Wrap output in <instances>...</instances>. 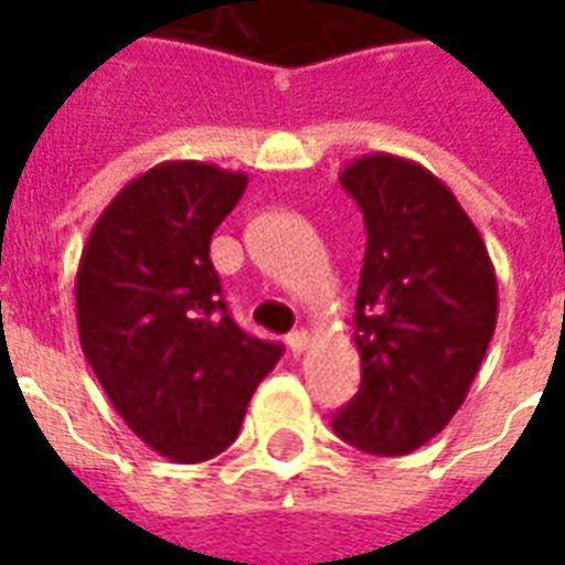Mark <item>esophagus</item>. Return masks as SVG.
<instances>
[{"mask_svg": "<svg viewBox=\"0 0 565 565\" xmlns=\"http://www.w3.org/2000/svg\"><path fill=\"white\" fill-rule=\"evenodd\" d=\"M287 348H290V354H294V356L302 354V351L308 348V332L306 330L290 332V335H287Z\"/></svg>", "mask_w": 565, "mask_h": 565, "instance_id": "34e87169", "label": "esophagus"}]
</instances>
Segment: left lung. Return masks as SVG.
I'll return each instance as SVG.
<instances>
[{
  "instance_id": "left-lung-1",
  "label": "left lung",
  "mask_w": 565,
  "mask_h": 565,
  "mask_svg": "<svg viewBox=\"0 0 565 565\" xmlns=\"http://www.w3.org/2000/svg\"><path fill=\"white\" fill-rule=\"evenodd\" d=\"M366 223L354 342L360 393L332 417L354 448L412 454L472 387L499 315L484 238L420 162L366 153L339 174Z\"/></svg>"
}]
</instances>
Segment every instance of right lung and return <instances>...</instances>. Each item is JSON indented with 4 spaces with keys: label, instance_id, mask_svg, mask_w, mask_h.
<instances>
[{
    "label": "right lung",
    "instance_id": "right-lung-1",
    "mask_svg": "<svg viewBox=\"0 0 565 565\" xmlns=\"http://www.w3.org/2000/svg\"><path fill=\"white\" fill-rule=\"evenodd\" d=\"M245 186L211 162H160L108 202L81 250V351L117 415L174 462L230 448L281 356L226 315L209 257Z\"/></svg>",
    "mask_w": 565,
    "mask_h": 565
}]
</instances>
